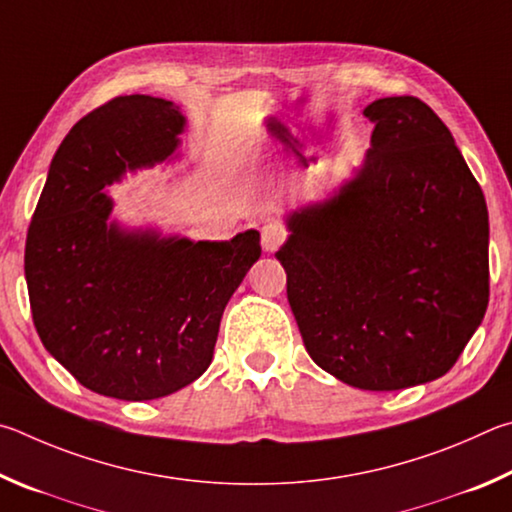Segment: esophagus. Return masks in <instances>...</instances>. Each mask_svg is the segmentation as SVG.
Wrapping results in <instances>:
<instances>
[{"instance_id":"1","label":"esophagus","mask_w":512,"mask_h":512,"mask_svg":"<svg viewBox=\"0 0 512 512\" xmlns=\"http://www.w3.org/2000/svg\"><path fill=\"white\" fill-rule=\"evenodd\" d=\"M285 240V229L276 222H267L261 229V245L265 251H276Z\"/></svg>"}]
</instances>
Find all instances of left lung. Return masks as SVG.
Wrapping results in <instances>:
<instances>
[{"instance_id": "obj_1", "label": "left lung", "mask_w": 512, "mask_h": 512, "mask_svg": "<svg viewBox=\"0 0 512 512\" xmlns=\"http://www.w3.org/2000/svg\"><path fill=\"white\" fill-rule=\"evenodd\" d=\"M362 166L285 215L276 251L312 360L364 391L441 378L488 308V206L432 107L387 96Z\"/></svg>"}]
</instances>
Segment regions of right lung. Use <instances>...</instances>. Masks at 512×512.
Masks as SVG:
<instances>
[{"label": "right lung", "instance_id": "1", "mask_svg": "<svg viewBox=\"0 0 512 512\" xmlns=\"http://www.w3.org/2000/svg\"><path fill=\"white\" fill-rule=\"evenodd\" d=\"M186 116L146 94L83 116L51 159L24 251L33 324L83 387L155 400L209 369L231 294L261 256V233L164 236L112 218L105 191L128 173L179 159Z\"/></svg>", "mask_w": 512, "mask_h": 512}]
</instances>
